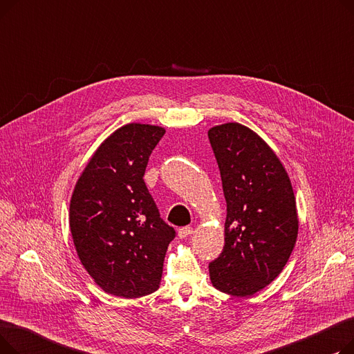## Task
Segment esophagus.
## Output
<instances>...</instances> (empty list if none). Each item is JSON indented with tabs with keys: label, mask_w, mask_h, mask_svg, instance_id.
<instances>
[{
	"label": "esophagus",
	"mask_w": 354,
	"mask_h": 354,
	"mask_svg": "<svg viewBox=\"0 0 354 354\" xmlns=\"http://www.w3.org/2000/svg\"><path fill=\"white\" fill-rule=\"evenodd\" d=\"M192 231H194L192 227H182L178 231V236L179 238H187V236H189L192 234Z\"/></svg>",
	"instance_id": "1"
}]
</instances>
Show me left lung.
<instances>
[{
    "mask_svg": "<svg viewBox=\"0 0 354 354\" xmlns=\"http://www.w3.org/2000/svg\"><path fill=\"white\" fill-rule=\"evenodd\" d=\"M227 201L225 245L209 263L215 288L252 295L281 272L294 248L299 218L290 178L271 147L239 123L209 129Z\"/></svg>",
    "mask_w": 354,
    "mask_h": 354,
    "instance_id": "8db88e82",
    "label": "left lung"
}]
</instances>
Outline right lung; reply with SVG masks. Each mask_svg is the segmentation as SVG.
Wrapping results in <instances>:
<instances>
[{
	"mask_svg": "<svg viewBox=\"0 0 354 354\" xmlns=\"http://www.w3.org/2000/svg\"><path fill=\"white\" fill-rule=\"evenodd\" d=\"M165 129L129 123L93 155L70 201L74 247L106 292L138 299L158 290L175 230L160 218L143 175Z\"/></svg>",
	"mask_w": 354,
	"mask_h": 354,
	"instance_id": "add662e5",
	"label": "right lung"
}]
</instances>
